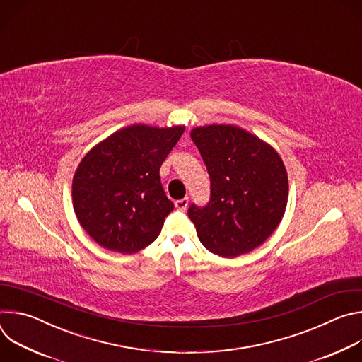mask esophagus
<instances>
[{
	"instance_id": "esophagus-1",
	"label": "esophagus",
	"mask_w": 362,
	"mask_h": 362,
	"mask_svg": "<svg viewBox=\"0 0 362 362\" xmlns=\"http://www.w3.org/2000/svg\"><path fill=\"white\" fill-rule=\"evenodd\" d=\"M187 204H189V199H187V197H183V199H179V200L175 202V208H176L177 211H186Z\"/></svg>"
}]
</instances>
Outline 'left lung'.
<instances>
[{
	"label": "left lung",
	"mask_w": 362,
	"mask_h": 362,
	"mask_svg": "<svg viewBox=\"0 0 362 362\" xmlns=\"http://www.w3.org/2000/svg\"><path fill=\"white\" fill-rule=\"evenodd\" d=\"M190 137L211 177L204 206L187 215L212 253L239 256L264 243L288 202V176L279 154L253 134L228 124L193 129Z\"/></svg>",
	"instance_id": "1"
}]
</instances>
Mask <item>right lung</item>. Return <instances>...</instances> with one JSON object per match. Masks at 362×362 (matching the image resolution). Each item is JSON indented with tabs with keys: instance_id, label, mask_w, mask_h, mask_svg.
<instances>
[{
	"instance_id": "1",
	"label": "right lung",
	"mask_w": 362,
	"mask_h": 362,
	"mask_svg": "<svg viewBox=\"0 0 362 362\" xmlns=\"http://www.w3.org/2000/svg\"><path fill=\"white\" fill-rule=\"evenodd\" d=\"M183 132L133 124L86 154L73 179V204L98 245L134 253L159 236L173 211L159 172Z\"/></svg>"
}]
</instances>
